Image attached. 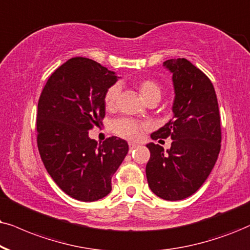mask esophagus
I'll return each instance as SVG.
<instances>
[{
	"instance_id": "1",
	"label": "esophagus",
	"mask_w": 250,
	"mask_h": 250,
	"mask_svg": "<svg viewBox=\"0 0 250 250\" xmlns=\"http://www.w3.org/2000/svg\"><path fill=\"white\" fill-rule=\"evenodd\" d=\"M137 146H138L137 143H134V142H129V148H130V151L134 150V148H136Z\"/></svg>"
}]
</instances>
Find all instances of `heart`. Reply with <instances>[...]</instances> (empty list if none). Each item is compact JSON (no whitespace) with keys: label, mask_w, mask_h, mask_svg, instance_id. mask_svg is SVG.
<instances>
[{"label":"heart","mask_w":250,"mask_h":250,"mask_svg":"<svg viewBox=\"0 0 250 250\" xmlns=\"http://www.w3.org/2000/svg\"><path fill=\"white\" fill-rule=\"evenodd\" d=\"M138 91H140L142 98L144 100H147L148 98L153 96H162V90H160V86L158 85L156 82L151 80H143L141 81L137 85ZM120 92V86L118 84L112 85L105 94V105L106 107H113L115 105L116 99H118ZM142 128H143V125L138 123L135 120L129 119V118H121L115 120L112 125V130L115 132L116 135L121 136V137L128 138V140H135L138 136L141 135Z\"/></svg>","instance_id":"obj_1"}]
</instances>
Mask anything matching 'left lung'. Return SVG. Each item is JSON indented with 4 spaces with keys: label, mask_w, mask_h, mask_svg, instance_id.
<instances>
[{
    "label": "left lung",
    "mask_w": 250,
    "mask_h": 250,
    "mask_svg": "<svg viewBox=\"0 0 250 250\" xmlns=\"http://www.w3.org/2000/svg\"><path fill=\"white\" fill-rule=\"evenodd\" d=\"M173 118L151 134L152 140L170 137V148L148 143V187L158 197L180 201L200 189L217 162L222 142L220 115L214 87L208 76L186 59H170Z\"/></svg>",
    "instance_id": "8db88e82"
}]
</instances>
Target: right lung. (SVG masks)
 <instances>
[{
	"label": "right lung",
	"mask_w": 250,
	"mask_h": 250,
	"mask_svg": "<svg viewBox=\"0 0 250 250\" xmlns=\"http://www.w3.org/2000/svg\"><path fill=\"white\" fill-rule=\"evenodd\" d=\"M114 71L86 58H72L50 75L38 103L37 142L48 174L65 194L83 202L105 197L128 143L91 140L88 130L105 118V94Z\"/></svg>",
	"instance_id": "obj_1"
}]
</instances>
